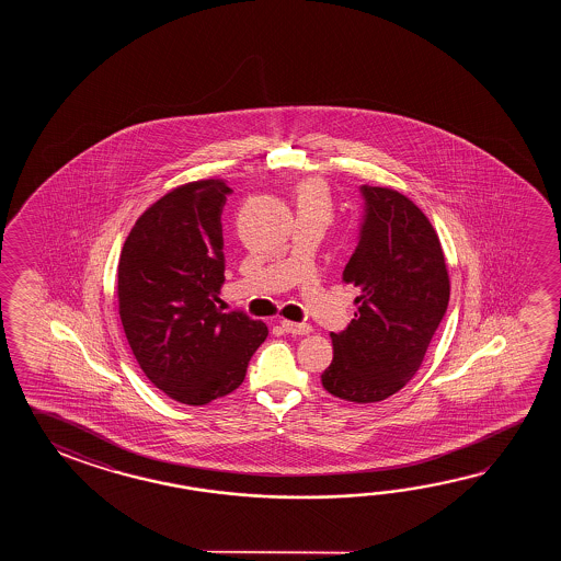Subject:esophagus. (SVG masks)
I'll return each instance as SVG.
<instances>
[{"mask_svg":"<svg viewBox=\"0 0 561 561\" xmlns=\"http://www.w3.org/2000/svg\"><path fill=\"white\" fill-rule=\"evenodd\" d=\"M283 329L288 334H309L312 333V327L307 322L283 321Z\"/></svg>","mask_w":561,"mask_h":561,"instance_id":"34e87169","label":"esophagus"}]
</instances>
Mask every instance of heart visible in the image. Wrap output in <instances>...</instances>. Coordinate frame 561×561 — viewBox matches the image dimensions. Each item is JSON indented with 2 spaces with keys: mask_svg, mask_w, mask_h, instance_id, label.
I'll use <instances>...</instances> for the list:
<instances>
[{
  "mask_svg": "<svg viewBox=\"0 0 561 561\" xmlns=\"http://www.w3.org/2000/svg\"><path fill=\"white\" fill-rule=\"evenodd\" d=\"M297 208L298 210H314L322 215H331L333 210V201L331 192L321 179H307L298 184L297 188Z\"/></svg>",
  "mask_w": 561,
  "mask_h": 561,
  "instance_id": "1",
  "label": "heart"
}]
</instances>
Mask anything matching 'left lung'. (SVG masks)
I'll return each instance as SVG.
<instances>
[{"label": "left lung", "instance_id": "1", "mask_svg": "<svg viewBox=\"0 0 561 561\" xmlns=\"http://www.w3.org/2000/svg\"><path fill=\"white\" fill-rule=\"evenodd\" d=\"M367 215L343 280L360 288L355 319L331 333L322 387L343 401L377 403L417 373L449 302L442 242L423 210L393 188L365 184Z\"/></svg>", "mask_w": 561, "mask_h": 561}]
</instances>
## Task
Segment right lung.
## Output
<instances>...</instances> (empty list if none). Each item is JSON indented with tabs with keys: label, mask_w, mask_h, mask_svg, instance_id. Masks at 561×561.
Masks as SVG:
<instances>
[{
	"label": "right lung",
	"mask_w": 561,
	"mask_h": 561,
	"mask_svg": "<svg viewBox=\"0 0 561 561\" xmlns=\"http://www.w3.org/2000/svg\"><path fill=\"white\" fill-rule=\"evenodd\" d=\"M230 188L196 180L144 210L122 247L118 312L144 375L184 405H206L244 381L268 329L216 302L225 285L220 215Z\"/></svg>",
	"instance_id": "obj_1"
}]
</instances>
